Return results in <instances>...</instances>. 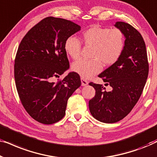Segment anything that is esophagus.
I'll use <instances>...</instances> for the list:
<instances>
[{"label":"esophagus","mask_w":157,"mask_h":157,"mask_svg":"<svg viewBox=\"0 0 157 157\" xmlns=\"http://www.w3.org/2000/svg\"><path fill=\"white\" fill-rule=\"evenodd\" d=\"M88 83H89V82H88V81H86L84 78H81V85H82L83 86H87Z\"/></svg>","instance_id":"34e87169"}]
</instances>
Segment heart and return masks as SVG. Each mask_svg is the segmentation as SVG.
I'll use <instances>...</instances> for the list:
<instances>
[{
    "label": "heart",
    "instance_id": "heart-1",
    "mask_svg": "<svg viewBox=\"0 0 157 157\" xmlns=\"http://www.w3.org/2000/svg\"><path fill=\"white\" fill-rule=\"evenodd\" d=\"M81 39L85 46L94 47L93 60L79 59L72 64L73 71L82 78H90L99 73L101 63L104 66L114 64L124 50V34L118 29L91 27L83 32ZM64 50L73 59H78L81 51V42L74 36L68 37L64 43Z\"/></svg>",
    "mask_w": 157,
    "mask_h": 157
}]
</instances>
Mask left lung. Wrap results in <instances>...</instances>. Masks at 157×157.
Listing matches in <instances>:
<instances>
[{
    "mask_svg": "<svg viewBox=\"0 0 157 157\" xmlns=\"http://www.w3.org/2000/svg\"><path fill=\"white\" fill-rule=\"evenodd\" d=\"M114 25L126 38L124 50L114 64L98 75L112 90L106 91L103 85L89 83L96 90L89 102L90 112L98 121L107 124L116 123L131 112L149 74L147 49L141 33L128 23L118 21Z\"/></svg>",
    "mask_w": 157,
    "mask_h": 157,
    "instance_id": "obj_1",
    "label": "left lung"
}]
</instances>
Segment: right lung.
I'll list each match as a JSON object with an SVG mask.
<instances>
[{
  "mask_svg": "<svg viewBox=\"0 0 157 157\" xmlns=\"http://www.w3.org/2000/svg\"><path fill=\"white\" fill-rule=\"evenodd\" d=\"M80 30L71 21L47 17L29 30L19 45L14 64L17 91L25 111L40 123L52 124L63 119L68 99L81 86L75 72L53 81L69 68L64 43Z\"/></svg>",
  "mask_w": 157,
  "mask_h": 157,
  "instance_id": "add662e5",
  "label": "right lung"
}]
</instances>
